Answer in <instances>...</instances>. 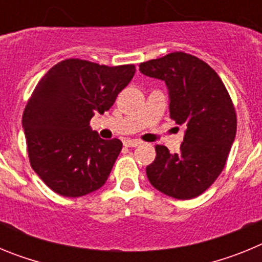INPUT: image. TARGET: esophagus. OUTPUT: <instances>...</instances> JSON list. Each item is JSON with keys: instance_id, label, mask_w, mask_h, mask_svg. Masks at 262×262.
Wrapping results in <instances>:
<instances>
[{"instance_id": "esophagus-1", "label": "esophagus", "mask_w": 262, "mask_h": 262, "mask_svg": "<svg viewBox=\"0 0 262 262\" xmlns=\"http://www.w3.org/2000/svg\"><path fill=\"white\" fill-rule=\"evenodd\" d=\"M139 144H142V142L138 140V139H127V140H124L126 147H138Z\"/></svg>"}]
</instances>
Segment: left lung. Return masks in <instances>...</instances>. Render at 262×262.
I'll return each instance as SVG.
<instances>
[{"mask_svg":"<svg viewBox=\"0 0 262 262\" xmlns=\"http://www.w3.org/2000/svg\"><path fill=\"white\" fill-rule=\"evenodd\" d=\"M143 75L165 81L170 118L185 126L180 151L156 145V159L147 166L152 186L176 200H191L214 184L226 165L236 135L232 99L216 72L185 52L140 62Z\"/></svg>","mask_w":262,"mask_h":262,"instance_id":"obj_1","label":"left lung"}]
</instances>
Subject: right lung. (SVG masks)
<instances>
[{
  "label": "right lung",
  "mask_w": 262,
  "mask_h": 262,
  "mask_svg": "<svg viewBox=\"0 0 262 262\" xmlns=\"http://www.w3.org/2000/svg\"><path fill=\"white\" fill-rule=\"evenodd\" d=\"M135 66L107 67L80 59L57 62L35 86L22 117L30 164L51 190L77 198L107 181L122 151L90 128L135 75Z\"/></svg>",
  "instance_id": "1"
}]
</instances>
